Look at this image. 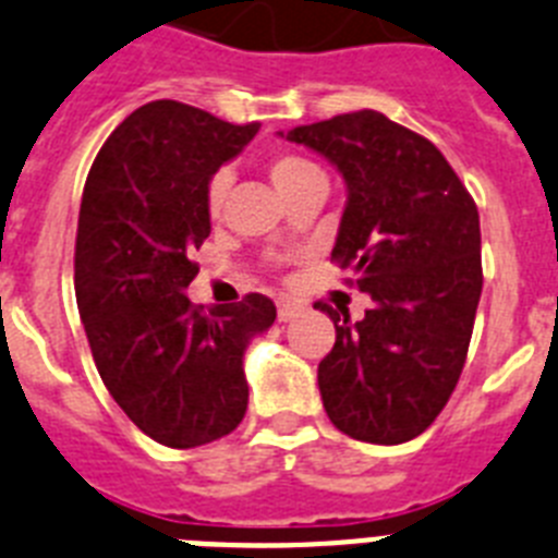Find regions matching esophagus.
Masks as SVG:
<instances>
[{"label":"esophagus","instance_id":"esophagus-1","mask_svg":"<svg viewBox=\"0 0 558 558\" xmlns=\"http://www.w3.org/2000/svg\"><path fill=\"white\" fill-rule=\"evenodd\" d=\"M279 322H293V318L302 316V304L290 302V299H279Z\"/></svg>","mask_w":558,"mask_h":558}]
</instances>
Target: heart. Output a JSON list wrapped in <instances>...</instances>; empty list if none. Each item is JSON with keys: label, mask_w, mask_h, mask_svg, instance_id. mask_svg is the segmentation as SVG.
I'll list each match as a JSON object with an SVG mask.
<instances>
[{"label": "heart", "mask_w": 558, "mask_h": 558, "mask_svg": "<svg viewBox=\"0 0 558 558\" xmlns=\"http://www.w3.org/2000/svg\"><path fill=\"white\" fill-rule=\"evenodd\" d=\"M268 174L274 180L276 192L288 197L293 194L296 189L302 185L313 183V180H325V174L318 171L316 163H311L307 157L302 155H290V151H282V155H274L268 163ZM228 185H231V174L226 169H220L208 180V189H206V206L211 217H220L222 211V203L228 197Z\"/></svg>", "instance_id": "1"}]
</instances>
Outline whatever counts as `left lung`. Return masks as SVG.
<instances>
[{
    "instance_id": "left-lung-1",
    "label": "left lung",
    "mask_w": 558,
    "mask_h": 558,
    "mask_svg": "<svg viewBox=\"0 0 558 558\" xmlns=\"http://www.w3.org/2000/svg\"><path fill=\"white\" fill-rule=\"evenodd\" d=\"M279 135L344 178L332 259L373 299L361 322L316 304L336 325L318 364L327 417L355 440H412L463 373L483 293L477 206L435 143L375 109Z\"/></svg>"
}]
</instances>
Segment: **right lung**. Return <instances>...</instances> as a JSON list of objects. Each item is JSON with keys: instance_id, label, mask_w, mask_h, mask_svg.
Segmentation results:
<instances>
[{"instance_id": "obj_1", "label": "right lung", "mask_w": 558, "mask_h": 558, "mask_svg": "<svg viewBox=\"0 0 558 558\" xmlns=\"http://www.w3.org/2000/svg\"><path fill=\"white\" fill-rule=\"evenodd\" d=\"M180 101L135 109L95 157L75 236V299L104 387L132 423L169 449L240 426L247 344L276 307L262 293L199 311L185 288L211 233L208 180L254 141Z\"/></svg>"}]
</instances>
